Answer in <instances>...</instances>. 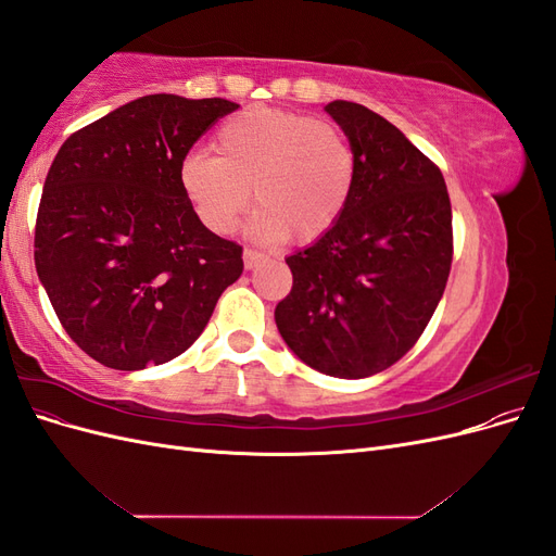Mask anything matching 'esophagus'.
I'll list each match as a JSON object with an SVG mask.
<instances>
[{
    "mask_svg": "<svg viewBox=\"0 0 556 556\" xmlns=\"http://www.w3.org/2000/svg\"><path fill=\"white\" fill-rule=\"evenodd\" d=\"M260 262H264L262 252L252 250V248H245V250H243V266H245V268H255Z\"/></svg>",
    "mask_w": 556,
    "mask_h": 556,
    "instance_id": "esophagus-1",
    "label": "esophagus"
}]
</instances>
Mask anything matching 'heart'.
Segmentation results:
<instances>
[{
    "label": "heart",
    "mask_w": 556,
    "mask_h": 556,
    "mask_svg": "<svg viewBox=\"0 0 556 556\" xmlns=\"http://www.w3.org/2000/svg\"><path fill=\"white\" fill-rule=\"evenodd\" d=\"M213 148L215 155L190 150L178 182L199 223L220 237L233 231L252 197V231L308 243L336 227L355 192V148L325 117L250 106L217 127Z\"/></svg>",
    "instance_id": "obj_1"
}]
</instances>
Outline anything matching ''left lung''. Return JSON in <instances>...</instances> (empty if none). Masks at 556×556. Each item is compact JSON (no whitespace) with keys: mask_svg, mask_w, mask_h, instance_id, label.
I'll list each match as a JSON object with an SVG mask.
<instances>
[{"mask_svg":"<svg viewBox=\"0 0 556 556\" xmlns=\"http://www.w3.org/2000/svg\"><path fill=\"white\" fill-rule=\"evenodd\" d=\"M325 109L355 148V192L333 229L285 260L292 290L276 325L301 362L352 380L390 368L429 325L452 266V206L439 166L382 115L343 99Z\"/></svg>","mask_w":556,"mask_h":556,"instance_id":"obj_1","label":"left lung"}]
</instances>
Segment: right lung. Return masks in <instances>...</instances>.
Instances as JSON below:
<instances>
[{
	"label": "right lung",
	"mask_w": 556,
	"mask_h": 556,
	"mask_svg": "<svg viewBox=\"0 0 556 556\" xmlns=\"http://www.w3.org/2000/svg\"><path fill=\"white\" fill-rule=\"evenodd\" d=\"M239 104L148 94L74 131L50 164L35 264L72 341L139 371L188 350L243 271V248L199 223L180 160Z\"/></svg>",
	"instance_id": "obj_1"
}]
</instances>
